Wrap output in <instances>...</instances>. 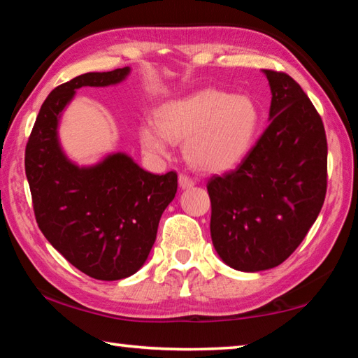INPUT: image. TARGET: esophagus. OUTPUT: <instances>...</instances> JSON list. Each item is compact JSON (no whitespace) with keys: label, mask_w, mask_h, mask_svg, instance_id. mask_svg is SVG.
Returning <instances> with one entry per match:
<instances>
[{"label":"esophagus","mask_w":358,"mask_h":358,"mask_svg":"<svg viewBox=\"0 0 358 358\" xmlns=\"http://www.w3.org/2000/svg\"><path fill=\"white\" fill-rule=\"evenodd\" d=\"M178 185L181 189H189V187L194 186V180L191 177H187L185 173L178 175Z\"/></svg>","instance_id":"1"}]
</instances>
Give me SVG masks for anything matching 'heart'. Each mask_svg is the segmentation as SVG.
<instances>
[{
    "mask_svg": "<svg viewBox=\"0 0 358 358\" xmlns=\"http://www.w3.org/2000/svg\"><path fill=\"white\" fill-rule=\"evenodd\" d=\"M260 110L250 96L205 88L169 101L156 112V123L141 126V145L151 156L171 155L173 142H185V155L202 172H226L252 148Z\"/></svg>",
    "mask_w": 358,
    "mask_h": 358,
    "instance_id": "b5f03b06",
    "label": "heart"
}]
</instances>
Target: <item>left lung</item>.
I'll return each mask as SVG.
<instances>
[{"mask_svg":"<svg viewBox=\"0 0 358 358\" xmlns=\"http://www.w3.org/2000/svg\"><path fill=\"white\" fill-rule=\"evenodd\" d=\"M264 74L271 90L268 128L237 169L207 183L217 256L251 273L278 266L299 248L327 192L322 118L292 77Z\"/></svg>","mask_w":358,"mask_h":358,"instance_id":"obj_1","label":"left lung"}]
</instances>
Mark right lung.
<instances>
[{"label":"right lung","instance_id":"1","mask_svg":"<svg viewBox=\"0 0 358 358\" xmlns=\"http://www.w3.org/2000/svg\"><path fill=\"white\" fill-rule=\"evenodd\" d=\"M129 72H87L59 85L42 104L25 150L41 232L69 264L101 281L123 280L145 264L178 186L175 172L150 173L126 153L78 167L59 145V118L76 90L117 85Z\"/></svg>","mask_w":358,"mask_h":358}]
</instances>
